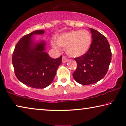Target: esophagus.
<instances>
[{
  "mask_svg": "<svg viewBox=\"0 0 126 126\" xmlns=\"http://www.w3.org/2000/svg\"><path fill=\"white\" fill-rule=\"evenodd\" d=\"M68 61V59H67V58L64 57H63V58H62V62L63 63H66Z\"/></svg>",
  "mask_w": 126,
  "mask_h": 126,
  "instance_id": "esophagus-1",
  "label": "esophagus"
}]
</instances>
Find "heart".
<instances>
[{
    "instance_id": "1",
    "label": "heart",
    "mask_w": 126,
    "mask_h": 126,
    "mask_svg": "<svg viewBox=\"0 0 126 126\" xmlns=\"http://www.w3.org/2000/svg\"><path fill=\"white\" fill-rule=\"evenodd\" d=\"M55 41L59 46L66 47L65 51L69 57L78 58L89 51L92 43V37L87 30L72 31L58 35ZM57 44L52 41V46L58 48Z\"/></svg>"
}]
</instances>
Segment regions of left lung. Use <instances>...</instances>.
Wrapping results in <instances>:
<instances>
[{"mask_svg":"<svg viewBox=\"0 0 126 126\" xmlns=\"http://www.w3.org/2000/svg\"><path fill=\"white\" fill-rule=\"evenodd\" d=\"M93 41L88 52L75 58L77 68L73 73L75 81L89 85L102 79L106 75L111 61V52L108 39L96 30L90 28Z\"/></svg>","mask_w":126,"mask_h":126,"instance_id":"left-lung-1","label":"left lung"}]
</instances>
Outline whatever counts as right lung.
<instances>
[{"instance_id": "obj_1", "label": "right lung", "mask_w": 126, "mask_h": 126, "mask_svg": "<svg viewBox=\"0 0 126 126\" xmlns=\"http://www.w3.org/2000/svg\"><path fill=\"white\" fill-rule=\"evenodd\" d=\"M44 30H38L24 35L15 46L12 64L17 79L33 88L43 89L51 84L62 63V57L53 59L45 51L46 43L37 42L34 35H42Z\"/></svg>"}]
</instances>
